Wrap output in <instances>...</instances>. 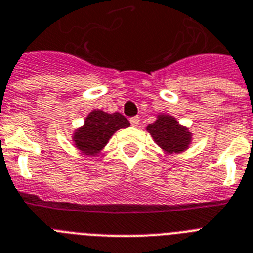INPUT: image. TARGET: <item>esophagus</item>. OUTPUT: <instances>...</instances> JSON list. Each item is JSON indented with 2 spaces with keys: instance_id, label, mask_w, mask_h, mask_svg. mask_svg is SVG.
Wrapping results in <instances>:
<instances>
[{
  "instance_id": "34e87169",
  "label": "esophagus",
  "mask_w": 253,
  "mask_h": 253,
  "mask_svg": "<svg viewBox=\"0 0 253 253\" xmlns=\"http://www.w3.org/2000/svg\"><path fill=\"white\" fill-rule=\"evenodd\" d=\"M139 117H132V118H130V123L132 125L133 127H136L137 125H139Z\"/></svg>"
}]
</instances>
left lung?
<instances>
[{"label":"left lung","mask_w":253,"mask_h":253,"mask_svg":"<svg viewBox=\"0 0 253 253\" xmlns=\"http://www.w3.org/2000/svg\"><path fill=\"white\" fill-rule=\"evenodd\" d=\"M147 131L151 133L156 143L169 153L184 151L191 141V132L170 116H159L156 122L148 125Z\"/></svg>","instance_id":"1"}]
</instances>
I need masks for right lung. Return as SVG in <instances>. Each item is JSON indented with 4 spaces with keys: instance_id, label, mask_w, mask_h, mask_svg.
Here are the masks:
<instances>
[{
    "instance_id": "add662e5",
    "label": "right lung",
    "mask_w": 253,
    "mask_h": 253,
    "mask_svg": "<svg viewBox=\"0 0 253 253\" xmlns=\"http://www.w3.org/2000/svg\"><path fill=\"white\" fill-rule=\"evenodd\" d=\"M130 122L121 113H108L93 110L85 118L84 126L77 130L74 141L78 149L85 155H96L105 147L113 133L120 128H126Z\"/></svg>"
}]
</instances>
